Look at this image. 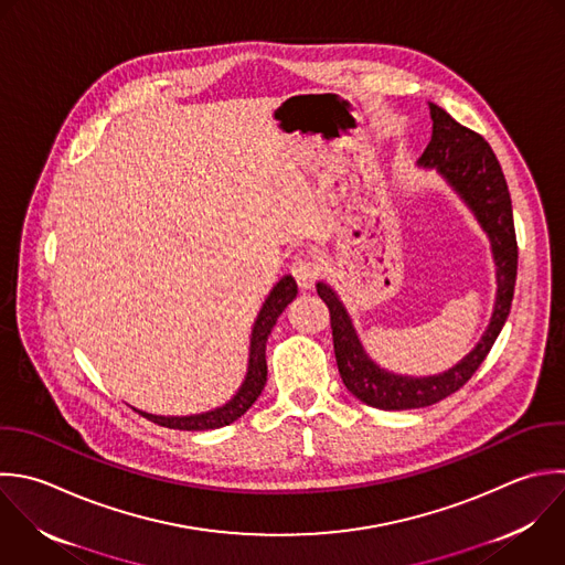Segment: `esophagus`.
Here are the masks:
<instances>
[{
    "label": "esophagus",
    "mask_w": 565,
    "mask_h": 565,
    "mask_svg": "<svg viewBox=\"0 0 565 565\" xmlns=\"http://www.w3.org/2000/svg\"><path fill=\"white\" fill-rule=\"evenodd\" d=\"M291 274H294V278H296L300 289H311L316 278H318V274H320V267H318V263L311 256L300 254L291 263Z\"/></svg>",
    "instance_id": "34e87169"
}]
</instances>
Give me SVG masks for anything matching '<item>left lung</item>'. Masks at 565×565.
Masks as SVG:
<instances>
[{
	"mask_svg": "<svg viewBox=\"0 0 565 565\" xmlns=\"http://www.w3.org/2000/svg\"><path fill=\"white\" fill-rule=\"evenodd\" d=\"M428 110L433 119V135L424 154L417 159V166L424 170H435L488 236L494 263L497 294L486 331L455 366L435 375H402L380 366L366 353L353 318L338 291L327 282L316 285L318 296L324 300L331 313L335 362L344 386L360 402L382 411L430 406L459 391L492 349L510 313L514 294L516 241L512 203L501 166L483 137L457 124L435 104H428Z\"/></svg>",
	"mask_w": 565,
	"mask_h": 565,
	"instance_id": "left-lung-1",
	"label": "left lung"
}]
</instances>
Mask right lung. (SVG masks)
<instances>
[{
    "label": "right lung",
    "mask_w": 565,
    "mask_h": 565,
    "mask_svg": "<svg viewBox=\"0 0 565 565\" xmlns=\"http://www.w3.org/2000/svg\"><path fill=\"white\" fill-rule=\"evenodd\" d=\"M296 296H298V285L291 276H282L274 285V289L269 291V296L263 302V307L256 316V322L252 327L245 380L241 382V386L232 395V399H227L223 406H216L212 411L196 413V415H154V413H146V411H139V408H135V411H139L143 417L152 419L159 426L179 428V430H214V428H221V426H227V424L236 422L241 415H245L249 411V406L258 399V395L265 388V382H267V360H265L267 338H269L278 316L287 309V305Z\"/></svg>",
    "instance_id": "obj_1"
}]
</instances>
